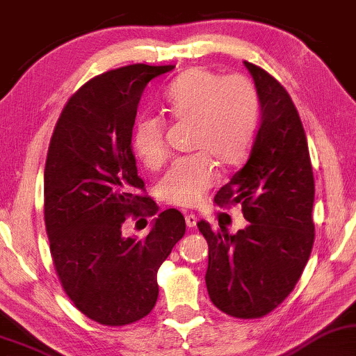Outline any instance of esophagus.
Wrapping results in <instances>:
<instances>
[{
  "label": "esophagus",
  "instance_id": "34e87169",
  "mask_svg": "<svg viewBox=\"0 0 356 356\" xmlns=\"http://www.w3.org/2000/svg\"><path fill=\"white\" fill-rule=\"evenodd\" d=\"M197 222H199V218H197V215H193V213L186 215V223H187L188 228L197 227Z\"/></svg>",
  "mask_w": 356,
  "mask_h": 356
}]
</instances>
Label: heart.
Returning a JSON list of instances; mask_svg holds the SVG:
<instances>
[{"label":"heart","mask_w":356,"mask_h":356,"mask_svg":"<svg viewBox=\"0 0 356 356\" xmlns=\"http://www.w3.org/2000/svg\"><path fill=\"white\" fill-rule=\"evenodd\" d=\"M163 102L174 118L195 121L192 146L202 151L174 161L157 182V195L170 205L193 207L217 181L211 157L223 165H235L248 154L259 115L258 93L243 75L192 67L164 88ZM133 149L146 168L163 163L164 121L151 115L139 118Z\"/></svg>","instance_id":"1"}]
</instances>
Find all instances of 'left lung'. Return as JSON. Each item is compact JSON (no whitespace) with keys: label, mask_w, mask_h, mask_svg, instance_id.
I'll use <instances>...</instances> for the list:
<instances>
[{"label":"left lung","mask_w":356,"mask_h":356,"mask_svg":"<svg viewBox=\"0 0 356 356\" xmlns=\"http://www.w3.org/2000/svg\"><path fill=\"white\" fill-rule=\"evenodd\" d=\"M259 100V128L250 157L215 195L220 207L241 205L248 220L230 235L209 222L197 227L209 243L205 282L217 307L256 318L284 300L307 264L314 245V174L307 138L286 88L245 62Z\"/></svg>","instance_id":"8db88e82"}]
</instances>
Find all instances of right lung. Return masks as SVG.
<instances>
[{
  "mask_svg": "<svg viewBox=\"0 0 356 356\" xmlns=\"http://www.w3.org/2000/svg\"><path fill=\"white\" fill-rule=\"evenodd\" d=\"M174 65L121 67L83 85L54 129L44 170V217L58 279L80 312L126 325L151 312L156 274L186 233L175 209L146 238L121 233L126 215H156L133 154V126L146 85Z\"/></svg>",
  "mask_w": 356,
  "mask_h": 356,
  "instance_id": "right-lung-1",
  "label": "right lung"
}]
</instances>
